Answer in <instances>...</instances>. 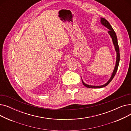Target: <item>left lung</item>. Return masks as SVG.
Listing matches in <instances>:
<instances>
[{"instance_id": "left-lung-1", "label": "left lung", "mask_w": 131, "mask_h": 131, "mask_svg": "<svg viewBox=\"0 0 131 131\" xmlns=\"http://www.w3.org/2000/svg\"><path fill=\"white\" fill-rule=\"evenodd\" d=\"M100 22L101 23L102 25H103L104 26H105V27H106L107 29H109V31H108V33L110 35V36L111 37L112 39V41H113V45L115 47V51L116 52V64H115V66L114 68V70L113 71V72L112 74V76L111 77V78L109 79V80L107 82V83H106L105 84H103L102 85H88L86 83H85L84 82H83V80L82 79V83H83V84L87 88H103L105 87L106 86H107L110 82L112 81V80L113 79V78H114L115 75L117 72V71L118 69V67L119 65V60H120V54H119V46L118 45V41H117V36L116 33L115 32L114 30H113V27H112L111 25L110 24V23L107 21V20L104 18L101 17L100 18Z\"/></svg>"}]
</instances>
